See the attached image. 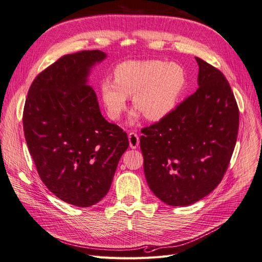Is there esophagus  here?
Instances as JSON below:
<instances>
[{
    "mask_svg": "<svg viewBox=\"0 0 262 262\" xmlns=\"http://www.w3.org/2000/svg\"><path fill=\"white\" fill-rule=\"evenodd\" d=\"M128 139H129V143H130V147L131 148H137L140 144V140H139V137L137 133L134 132H130L129 136H128Z\"/></svg>",
    "mask_w": 262,
    "mask_h": 262,
    "instance_id": "1",
    "label": "esophagus"
}]
</instances>
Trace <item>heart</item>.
<instances>
[{"mask_svg":"<svg viewBox=\"0 0 262 262\" xmlns=\"http://www.w3.org/2000/svg\"><path fill=\"white\" fill-rule=\"evenodd\" d=\"M187 85L185 69L178 63L161 60L125 61L114 70V82L100 83V99L107 116L119 120L126 108L128 97L138 110L130 122L139 121L141 115L149 121H161L179 101Z\"/></svg>","mask_w":262,"mask_h":262,"instance_id":"1","label":"heart"}]
</instances>
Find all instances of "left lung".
Wrapping results in <instances>:
<instances>
[{
  "label": "left lung",
  "mask_w": 262,
  "mask_h": 262,
  "mask_svg": "<svg viewBox=\"0 0 262 262\" xmlns=\"http://www.w3.org/2000/svg\"><path fill=\"white\" fill-rule=\"evenodd\" d=\"M195 60L199 89L140 138L147 185L171 207L195 203L216 188L238 132L239 110L224 74Z\"/></svg>",
  "instance_id": "obj_1"
}]
</instances>
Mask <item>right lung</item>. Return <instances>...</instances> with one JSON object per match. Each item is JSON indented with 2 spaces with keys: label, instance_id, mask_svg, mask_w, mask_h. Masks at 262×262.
I'll return each mask as SVG.
<instances>
[{
  "label": "right lung",
  "instance_id": "1",
  "mask_svg": "<svg viewBox=\"0 0 262 262\" xmlns=\"http://www.w3.org/2000/svg\"><path fill=\"white\" fill-rule=\"evenodd\" d=\"M100 50L67 54L39 74L28 91L23 125L29 153L46 187L75 207L96 204L109 191L126 133L102 117L89 85Z\"/></svg>",
  "mask_w": 262,
  "mask_h": 262
}]
</instances>
